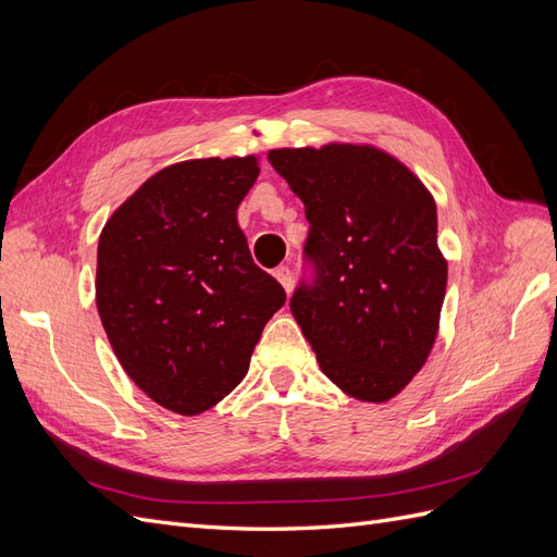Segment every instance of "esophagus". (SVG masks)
<instances>
[{
	"mask_svg": "<svg viewBox=\"0 0 557 557\" xmlns=\"http://www.w3.org/2000/svg\"><path fill=\"white\" fill-rule=\"evenodd\" d=\"M274 276H276V281L283 285L285 293L293 290V272H290L288 267H278L276 272H274Z\"/></svg>",
	"mask_w": 557,
	"mask_h": 557,
	"instance_id": "1",
	"label": "esophagus"
}]
</instances>
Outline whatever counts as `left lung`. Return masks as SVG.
Returning <instances> with one entry per match:
<instances>
[{
	"instance_id": "left-lung-1",
	"label": "left lung",
	"mask_w": 557,
	"mask_h": 557,
	"mask_svg": "<svg viewBox=\"0 0 557 557\" xmlns=\"http://www.w3.org/2000/svg\"><path fill=\"white\" fill-rule=\"evenodd\" d=\"M274 170L305 201L313 285L290 311L323 374L360 401L399 395L440 332L448 264L436 205L407 164L372 144L272 148Z\"/></svg>"
}]
</instances>
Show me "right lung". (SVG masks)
Listing matches in <instances>:
<instances>
[{
  "instance_id": "right-lung-1",
  "label": "right lung",
  "mask_w": 557,
  "mask_h": 557,
  "mask_svg": "<svg viewBox=\"0 0 557 557\" xmlns=\"http://www.w3.org/2000/svg\"><path fill=\"white\" fill-rule=\"evenodd\" d=\"M258 174V156L170 164L99 234L95 299L109 344L125 374L174 413H205L227 397L285 305L237 221Z\"/></svg>"
}]
</instances>
